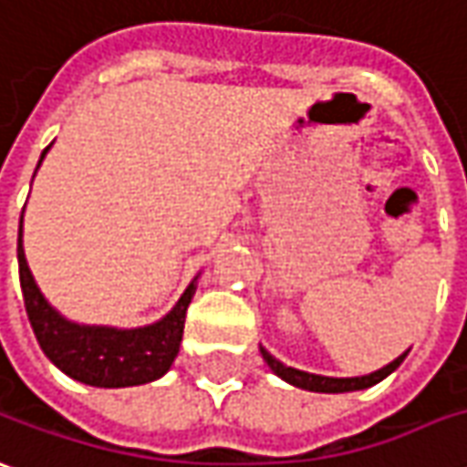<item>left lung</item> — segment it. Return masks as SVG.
<instances>
[{
	"label": "left lung",
	"mask_w": 467,
	"mask_h": 467,
	"mask_svg": "<svg viewBox=\"0 0 467 467\" xmlns=\"http://www.w3.org/2000/svg\"><path fill=\"white\" fill-rule=\"evenodd\" d=\"M260 355L263 360L268 363V368L274 370L278 379H284L291 386L296 389H306V391H317V393H345V391H360V389H370L376 386L379 380H383L386 376H391L396 368L404 363L407 353L399 355L393 363L383 366L376 373H368V376H358V379H329V376H317V373H306V370H296V368L284 366L281 360H275L274 355L268 353L265 348H260Z\"/></svg>",
	"instance_id": "obj_1"
}]
</instances>
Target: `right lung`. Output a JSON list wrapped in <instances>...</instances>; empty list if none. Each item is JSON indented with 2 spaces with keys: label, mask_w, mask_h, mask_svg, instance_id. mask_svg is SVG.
<instances>
[{
  "label": "right lung",
  "mask_w": 467,
  "mask_h": 467,
  "mask_svg": "<svg viewBox=\"0 0 467 467\" xmlns=\"http://www.w3.org/2000/svg\"><path fill=\"white\" fill-rule=\"evenodd\" d=\"M47 150L50 145L40 155V163ZM17 260H20L25 309H27L35 337L40 342L43 353L47 355V360L58 366L66 376L88 386H99V389H125V386H140V383L161 379L176 360L181 337H183L186 309L196 291V278L181 294L179 304L161 322L135 327V329H117V327L76 325L66 317H60L47 304L25 260L22 217Z\"/></svg>",
  "instance_id": "1"
}]
</instances>
